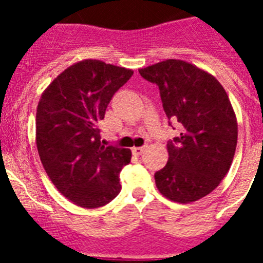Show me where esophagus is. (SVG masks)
Here are the masks:
<instances>
[{"instance_id":"1","label":"esophagus","mask_w":263,"mask_h":263,"mask_svg":"<svg viewBox=\"0 0 263 263\" xmlns=\"http://www.w3.org/2000/svg\"><path fill=\"white\" fill-rule=\"evenodd\" d=\"M146 152V146H141V147H134L133 154L134 155H142Z\"/></svg>"}]
</instances>
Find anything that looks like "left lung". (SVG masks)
I'll use <instances>...</instances> for the list:
<instances>
[{"mask_svg": "<svg viewBox=\"0 0 263 263\" xmlns=\"http://www.w3.org/2000/svg\"><path fill=\"white\" fill-rule=\"evenodd\" d=\"M159 88L168 120L182 127L167 143L168 162L154 175L159 192L180 204L215 190L231 168L237 146V118L215 76L184 60L167 59L138 69Z\"/></svg>", "mask_w": 263, "mask_h": 263, "instance_id": "obj_1", "label": "left lung"}]
</instances>
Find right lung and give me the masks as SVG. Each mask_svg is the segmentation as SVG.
I'll return each mask as SVG.
<instances>
[{
  "label": "right lung",
  "mask_w": 263,
  "mask_h": 263,
  "mask_svg": "<svg viewBox=\"0 0 263 263\" xmlns=\"http://www.w3.org/2000/svg\"><path fill=\"white\" fill-rule=\"evenodd\" d=\"M132 69L87 59L52 80L36 108V148L58 191L83 208H97L120 194V171L129 148L100 142V121Z\"/></svg>",
  "instance_id": "add662e5"
}]
</instances>
